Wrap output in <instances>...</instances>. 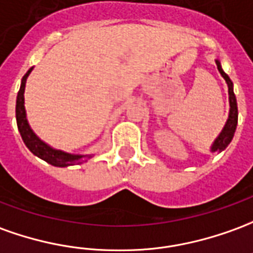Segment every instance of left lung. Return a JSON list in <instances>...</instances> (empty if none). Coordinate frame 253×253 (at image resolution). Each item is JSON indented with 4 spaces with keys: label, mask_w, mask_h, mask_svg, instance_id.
Returning <instances> with one entry per match:
<instances>
[{
    "label": "left lung",
    "mask_w": 253,
    "mask_h": 253,
    "mask_svg": "<svg viewBox=\"0 0 253 253\" xmlns=\"http://www.w3.org/2000/svg\"><path fill=\"white\" fill-rule=\"evenodd\" d=\"M216 67H218L220 75L223 77V79L227 84L229 87V102H230V112H229V119L226 122L225 127L222 132L219 134V137L215 139V142L211 146V152H222L225 149L227 145L230 144L231 139L234 137V132H236V127H237L238 122V109H237V101H236V96H234V91H233V82L231 79L227 77V74L222 70V65L219 63V60H216Z\"/></svg>",
    "instance_id": "1"
}]
</instances>
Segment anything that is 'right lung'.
Segmentation results:
<instances>
[{"mask_svg": "<svg viewBox=\"0 0 253 253\" xmlns=\"http://www.w3.org/2000/svg\"><path fill=\"white\" fill-rule=\"evenodd\" d=\"M31 71H33V68H30L27 74L23 77L20 90L17 93V100H16V122H17V128L20 131V135H22L26 146L34 153L35 156L41 157L46 163L56 166V167H67V166H72V164L82 163L84 160L90 159L91 157L90 155H71L67 152L53 149L43 141H41L35 135L34 131L30 128L27 118H26V109H24V87H26L27 77Z\"/></svg>", "mask_w": 253, "mask_h": 253, "instance_id": "1", "label": "right lung"}]
</instances>
